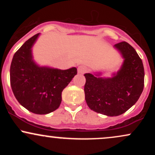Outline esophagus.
Here are the masks:
<instances>
[{
  "mask_svg": "<svg viewBox=\"0 0 155 155\" xmlns=\"http://www.w3.org/2000/svg\"><path fill=\"white\" fill-rule=\"evenodd\" d=\"M85 72H86V69H85L84 68L79 67V68H78V73H79V74H83V73Z\"/></svg>",
  "mask_w": 155,
  "mask_h": 155,
  "instance_id": "34e87169",
  "label": "esophagus"
}]
</instances>
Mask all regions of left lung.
I'll use <instances>...</instances> for the list:
<instances>
[{"label": "left lung", "instance_id": "obj_1", "mask_svg": "<svg viewBox=\"0 0 155 155\" xmlns=\"http://www.w3.org/2000/svg\"><path fill=\"white\" fill-rule=\"evenodd\" d=\"M124 58L120 70L112 78L85 74V100L89 108L108 117L119 116L137 102L144 87L142 60L132 46L125 41L116 44Z\"/></svg>", "mask_w": 155, "mask_h": 155}]
</instances>
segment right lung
Returning <instances> with one entry per match:
<instances>
[{
    "label": "right lung",
    "instance_id": "right-lung-1",
    "mask_svg": "<svg viewBox=\"0 0 155 155\" xmlns=\"http://www.w3.org/2000/svg\"><path fill=\"white\" fill-rule=\"evenodd\" d=\"M37 33L15 52L10 67V84L16 99L36 114H47L59 108L62 92L77 74L76 68L59 70L39 67L33 60L31 48Z\"/></svg>",
    "mask_w": 155,
    "mask_h": 155
}]
</instances>
